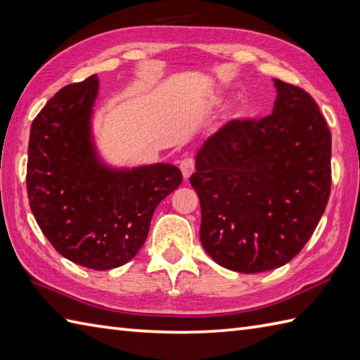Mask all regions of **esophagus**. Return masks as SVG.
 <instances>
[{
    "instance_id": "34e87169",
    "label": "esophagus",
    "mask_w": 360,
    "mask_h": 360,
    "mask_svg": "<svg viewBox=\"0 0 360 360\" xmlns=\"http://www.w3.org/2000/svg\"><path fill=\"white\" fill-rule=\"evenodd\" d=\"M180 169H181V174H183V179L188 180L191 177V174H193V171H194V160L191 157L183 158L180 161Z\"/></svg>"
}]
</instances>
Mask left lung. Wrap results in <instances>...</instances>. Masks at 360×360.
Here are the masks:
<instances>
[{"label": "left lung", "mask_w": 360, "mask_h": 360, "mask_svg": "<svg viewBox=\"0 0 360 360\" xmlns=\"http://www.w3.org/2000/svg\"><path fill=\"white\" fill-rule=\"evenodd\" d=\"M272 115L231 121L203 143L191 185L200 240L233 272L278 269L297 256L331 191V131L304 90L274 79Z\"/></svg>", "instance_id": "obj_1"}]
</instances>
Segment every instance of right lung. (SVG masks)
Instances as JSON below:
<instances>
[{"mask_svg":"<svg viewBox=\"0 0 360 360\" xmlns=\"http://www.w3.org/2000/svg\"><path fill=\"white\" fill-rule=\"evenodd\" d=\"M96 75L57 91L32 122L27 197L40 230L63 258L93 270L129 262L158 203L180 186L177 166H116L93 131Z\"/></svg>","mask_w":360,"mask_h":360,"instance_id":"obj_1","label":"right lung"}]
</instances>
